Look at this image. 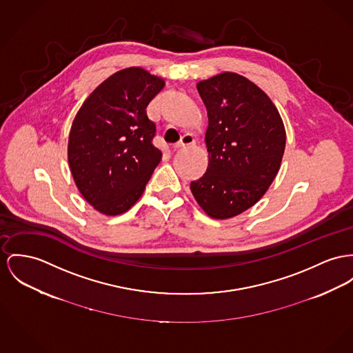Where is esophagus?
I'll return each instance as SVG.
<instances>
[{"label": "esophagus", "mask_w": 353, "mask_h": 353, "mask_svg": "<svg viewBox=\"0 0 353 353\" xmlns=\"http://www.w3.org/2000/svg\"><path fill=\"white\" fill-rule=\"evenodd\" d=\"M194 143H195L194 137H192L191 134H186V135H183V137H182V139H181V141L174 144V148H175V150H178V148H182V147H185V145H190V144H194Z\"/></svg>", "instance_id": "34e87169"}]
</instances>
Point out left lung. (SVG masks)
<instances>
[{"instance_id":"1","label":"left lung","mask_w":353,"mask_h":353,"mask_svg":"<svg viewBox=\"0 0 353 353\" xmlns=\"http://www.w3.org/2000/svg\"><path fill=\"white\" fill-rule=\"evenodd\" d=\"M196 88L209 117V165L190 188L209 216L228 219L256 205L274 181L285 127L270 97L238 73H219Z\"/></svg>"}]
</instances>
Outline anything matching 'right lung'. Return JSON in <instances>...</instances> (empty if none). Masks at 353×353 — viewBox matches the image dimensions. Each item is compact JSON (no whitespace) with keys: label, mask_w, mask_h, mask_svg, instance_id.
Masks as SVG:
<instances>
[{"label":"right lung","mask_w":353,"mask_h":353,"mask_svg":"<svg viewBox=\"0 0 353 353\" xmlns=\"http://www.w3.org/2000/svg\"><path fill=\"white\" fill-rule=\"evenodd\" d=\"M165 80L141 67L114 73L90 94L72 123L68 162L84 199L104 215L130 210L139 199L162 152L148 103Z\"/></svg>","instance_id":"1"}]
</instances>
